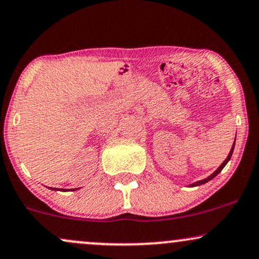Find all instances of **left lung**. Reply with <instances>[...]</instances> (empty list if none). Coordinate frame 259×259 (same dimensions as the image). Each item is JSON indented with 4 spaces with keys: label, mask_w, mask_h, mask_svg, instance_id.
I'll use <instances>...</instances> for the list:
<instances>
[{
    "label": "left lung",
    "mask_w": 259,
    "mask_h": 259,
    "mask_svg": "<svg viewBox=\"0 0 259 259\" xmlns=\"http://www.w3.org/2000/svg\"><path fill=\"white\" fill-rule=\"evenodd\" d=\"M235 138H236V135H235ZM234 146H235V141H234V143H233V147H232V149H230V152H229V154H228V157L226 158V160L223 161L222 164L220 165L219 166V169H217L216 171H214L213 174H211L210 176L208 177H206V179H204V180H200V181H197V182H194V183H192V185H189V187H195V186H200V185H204V183H206V182H208V181H211L213 179V177H216L217 175H219V174L221 172V171L223 170V167L226 166L227 165V163H228V161L230 160V158H232V154H233V151H234Z\"/></svg>",
    "instance_id": "left-lung-1"
}]
</instances>
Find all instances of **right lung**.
I'll return each mask as SVG.
<instances>
[{"mask_svg":"<svg viewBox=\"0 0 259 259\" xmlns=\"http://www.w3.org/2000/svg\"><path fill=\"white\" fill-rule=\"evenodd\" d=\"M51 189H53V188H51ZM54 189H57V188H54ZM76 189H77V188H74V189H71V191H76ZM61 191H62V192H65V189H61ZM66 191H67V189H66Z\"/></svg>","mask_w":259,"mask_h":259,"instance_id":"1","label":"right lung"}]
</instances>
